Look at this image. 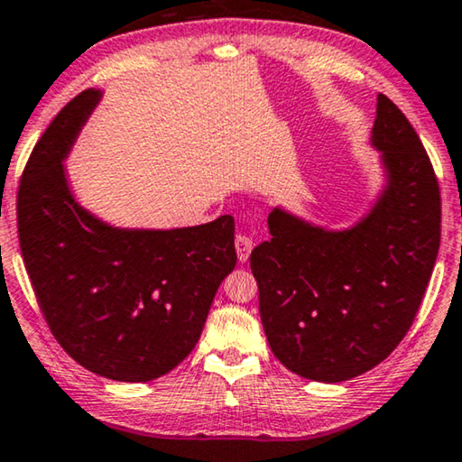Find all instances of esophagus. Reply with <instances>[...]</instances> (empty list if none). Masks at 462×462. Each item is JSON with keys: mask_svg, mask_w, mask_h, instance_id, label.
<instances>
[{"mask_svg": "<svg viewBox=\"0 0 462 462\" xmlns=\"http://www.w3.org/2000/svg\"><path fill=\"white\" fill-rule=\"evenodd\" d=\"M252 247H254V241L247 237V236H237L236 237V250H237V260L239 262H247L252 254Z\"/></svg>", "mask_w": 462, "mask_h": 462, "instance_id": "obj_1", "label": "esophagus"}]
</instances>
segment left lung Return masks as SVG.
Wrapping results in <instances>:
<instances>
[{
	"label": "left lung",
	"mask_w": 462,
	"mask_h": 462,
	"mask_svg": "<svg viewBox=\"0 0 462 462\" xmlns=\"http://www.w3.org/2000/svg\"><path fill=\"white\" fill-rule=\"evenodd\" d=\"M370 144L382 188L345 229L274 207L271 239L254 247L260 318L282 365L314 382L365 374L415 320L439 250V188L420 136L378 95Z\"/></svg>",
	"instance_id": "left-lung-1"
}]
</instances>
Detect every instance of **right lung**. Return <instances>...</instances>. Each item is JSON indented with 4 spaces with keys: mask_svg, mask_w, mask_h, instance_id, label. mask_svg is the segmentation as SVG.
Here are the masks:
<instances>
[{
    "mask_svg": "<svg viewBox=\"0 0 462 462\" xmlns=\"http://www.w3.org/2000/svg\"><path fill=\"white\" fill-rule=\"evenodd\" d=\"M103 92L63 107L26 162L18 237L53 337L88 372L151 382L171 372L202 335L212 300L236 268V223L116 226L76 200L63 162Z\"/></svg>",
    "mask_w": 462,
    "mask_h": 462,
    "instance_id": "add662e5",
    "label": "right lung"
}]
</instances>
